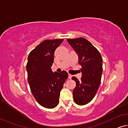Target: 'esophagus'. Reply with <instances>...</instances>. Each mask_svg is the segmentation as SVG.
I'll list each match as a JSON object with an SVG mask.
<instances>
[{"label":"esophagus","instance_id":"1","mask_svg":"<svg viewBox=\"0 0 128 128\" xmlns=\"http://www.w3.org/2000/svg\"><path fill=\"white\" fill-rule=\"evenodd\" d=\"M72 77V74H68V78H71Z\"/></svg>","mask_w":128,"mask_h":128}]
</instances>
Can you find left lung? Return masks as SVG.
I'll list each match as a JSON object with an SVG mask.
<instances>
[{
    "instance_id": "left-lung-1",
    "label": "left lung",
    "mask_w": 128,
    "mask_h": 128,
    "mask_svg": "<svg viewBox=\"0 0 128 128\" xmlns=\"http://www.w3.org/2000/svg\"><path fill=\"white\" fill-rule=\"evenodd\" d=\"M78 55V64L82 78L78 80L72 77L76 86L73 91L76 104L84 105L92 101L100 86L102 72V58L100 52L90 42L84 38H67Z\"/></svg>"
}]
</instances>
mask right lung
<instances>
[{
	"label": "right lung",
	"mask_w": 128,
	"mask_h": 128,
	"mask_svg": "<svg viewBox=\"0 0 128 128\" xmlns=\"http://www.w3.org/2000/svg\"><path fill=\"white\" fill-rule=\"evenodd\" d=\"M63 39L46 40L36 46L28 57V82L37 102L46 108H54L59 102L60 92L68 78L62 70L53 72L54 52Z\"/></svg>",
	"instance_id": "add662e5"
}]
</instances>
